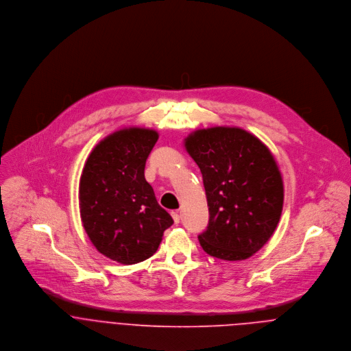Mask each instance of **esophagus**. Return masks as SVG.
<instances>
[{"mask_svg":"<svg viewBox=\"0 0 351 351\" xmlns=\"http://www.w3.org/2000/svg\"><path fill=\"white\" fill-rule=\"evenodd\" d=\"M171 216H173V220H174V223H176V224H178V223H180V219H181L180 213H178L177 210H173V212H171Z\"/></svg>","mask_w":351,"mask_h":351,"instance_id":"obj_1","label":"esophagus"}]
</instances>
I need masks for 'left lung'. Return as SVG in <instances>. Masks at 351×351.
I'll use <instances>...</instances> for the list:
<instances>
[{
  "label": "left lung",
  "mask_w": 351,
  "mask_h": 351,
  "mask_svg": "<svg viewBox=\"0 0 351 351\" xmlns=\"http://www.w3.org/2000/svg\"><path fill=\"white\" fill-rule=\"evenodd\" d=\"M185 149L200 167L208 201L202 250L224 261L250 258L270 239L282 212L284 184L273 154L238 127L197 130Z\"/></svg>",
  "instance_id": "obj_1"
}]
</instances>
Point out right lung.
<instances>
[{"label":"right lung","mask_w":351,"mask_h":351,"mask_svg":"<svg viewBox=\"0 0 351 351\" xmlns=\"http://www.w3.org/2000/svg\"><path fill=\"white\" fill-rule=\"evenodd\" d=\"M158 138L149 128L116 131L93 149L81 174L84 228L102 255L123 265L154 255L173 224L145 178L146 160Z\"/></svg>","instance_id":"obj_1"}]
</instances>
